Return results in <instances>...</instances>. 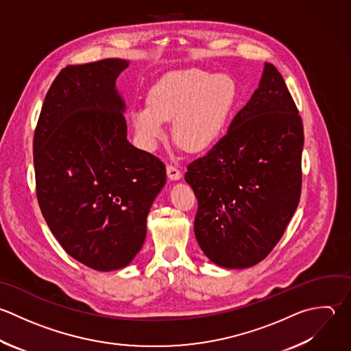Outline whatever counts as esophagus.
Returning <instances> with one entry per match:
<instances>
[{
  "label": "esophagus",
  "instance_id": "34e87169",
  "mask_svg": "<svg viewBox=\"0 0 351 351\" xmlns=\"http://www.w3.org/2000/svg\"><path fill=\"white\" fill-rule=\"evenodd\" d=\"M167 175L171 180H179L182 178V172L173 165H167Z\"/></svg>",
  "mask_w": 351,
  "mask_h": 351
}]
</instances>
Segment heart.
<instances>
[{"mask_svg":"<svg viewBox=\"0 0 351 351\" xmlns=\"http://www.w3.org/2000/svg\"><path fill=\"white\" fill-rule=\"evenodd\" d=\"M238 98L235 80L198 68L165 73L149 91V106L135 108L131 120L139 142L154 149L173 121V138L191 153L210 149L223 134Z\"/></svg>","mask_w":351,"mask_h":351,"instance_id":"obj_1","label":"heart"}]
</instances>
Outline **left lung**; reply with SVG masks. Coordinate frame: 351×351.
Instances as JSON below:
<instances>
[{
	"label": "left lung",
	"mask_w": 351,
	"mask_h": 351,
	"mask_svg": "<svg viewBox=\"0 0 351 351\" xmlns=\"http://www.w3.org/2000/svg\"><path fill=\"white\" fill-rule=\"evenodd\" d=\"M304 125L283 76L265 62L227 134L184 175L198 199L194 234L219 267L249 268L280 241L301 197Z\"/></svg>",
	"instance_id": "8db88e82"
}]
</instances>
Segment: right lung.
<instances>
[{"label": "right lung", "instance_id": "obj_1", "mask_svg": "<svg viewBox=\"0 0 351 351\" xmlns=\"http://www.w3.org/2000/svg\"><path fill=\"white\" fill-rule=\"evenodd\" d=\"M123 58L65 66L51 83L34 134L40 212L62 249L83 265L127 267L143 246L165 165L127 139L116 88Z\"/></svg>", "mask_w": 351, "mask_h": 351}]
</instances>
